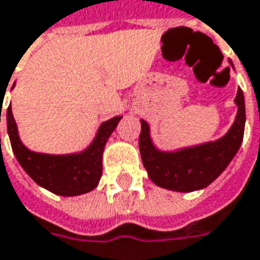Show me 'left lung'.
Here are the masks:
<instances>
[{
  "label": "left lung",
  "mask_w": 260,
  "mask_h": 260,
  "mask_svg": "<svg viewBox=\"0 0 260 260\" xmlns=\"http://www.w3.org/2000/svg\"><path fill=\"white\" fill-rule=\"evenodd\" d=\"M235 106L238 108L235 120L223 137L176 150L157 149L152 140L149 123L141 119L140 153L143 165L154 184L174 192H195L207 187L219 177L243 143L246 104L241 89L237 92Z\"/></svg>",
  "instance_id": "8db88e82"
}]
</instances>
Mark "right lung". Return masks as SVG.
I'll list each match as a JSON object with an SVG mask.
<instances>
[{
  "label": "right lung",
  "mask_w": 260,
  "mask_h": 260,
  "mask_svg": "<svg viewBox=\"0 0 260 260\" xmlns=\"http://www.w3.org/2000/svg\"><path fill=\"white\" fill-rule=\"evenodd\" d=\"M120 119L122 116H114L103 122L86 149L68 154H47L29 150L19 137L12 106L7 108V131L17 162L38 186L55 195L77 197L98 186L103 176L104 147Z\"/></svg>",
  "instance_id": "1"
}]
</instances>
